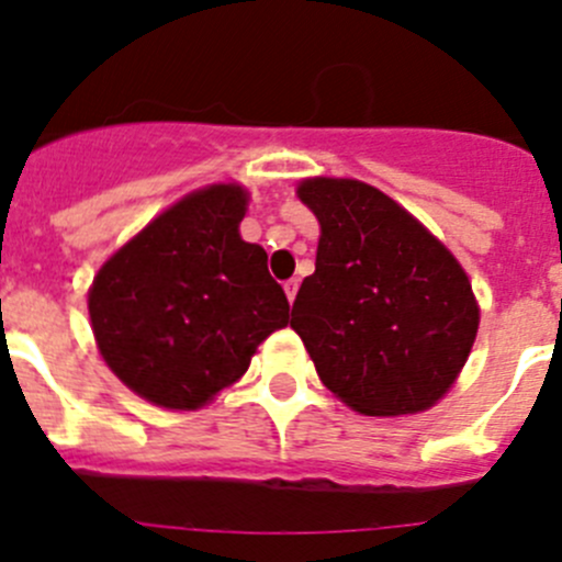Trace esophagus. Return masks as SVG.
Wrapping results in <instances>:
<instances>
[{
    "instance_id": "obj_1",
    "label": "esophagus",
    "mask_w": 562,
    "mask_h": 562,
    "mask_svg": "<svg viewBox=\"0 0 562 562\" xmlns=\"http://www.w3.org/2000/svg\"><path fill=\"white\" fill-rule=\"evenodd\" d=\"M296 291H299V280H288L285 282V296H288V302H291V305H293V299H296Z\"/></svg>"
}]
</instances>
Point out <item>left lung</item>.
Segmentation results:
<instances>
[{"instance_id": "obj_1", "label": "left lung", "mask_w": 562, "mask_h": 562, "mask_svg": "<svg viewBox=\"0 0 562 562\" xmlns=\"http://www.w3.org/2000/svg\"><path fill=\"white\" fill-rule=\"evenodd\" d=\"M296 193L322 238L291 327L322 382L363 416L432 407L458 380L480 327L463 266L374 186L313 177Z\"/></svg>"}]
</instances>
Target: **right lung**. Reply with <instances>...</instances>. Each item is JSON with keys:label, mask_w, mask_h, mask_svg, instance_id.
Returning a JSON list of instances; mask_svg holds the SVG:
<instances>
[{"label": "right lung", "mask_w": 562, "mask_h": 562, "mask_svg": "<svg viewBox=\"0 0 562 562\" xmlns=\"http://www.w3.org/2000/svg\"><path fill=\"white\" fill-rule=\"evenodd\" d=\"M246 202L240 186L188 193L93 277L88 313L99 352L151 405H207L288 324L291 305L269 255L238 233Z\"/></svg>", "instance_id": "obj_1"}]
</instances>
